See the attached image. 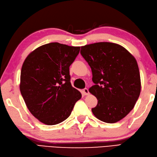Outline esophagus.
<instances>
[{
	"label": "esophagus",
	"mask_w": 157,
	"mask_h": 157,
	"mask_svg": "<svg viewBox=\"0 0 157 157\" xmlns=\"http://www.w3.org/2000/svg\"><path fill=\"white\" fill-rule=\"evenodd\" d=\"M82 94H83V95H85V96L89 95V94H90V92H89L88 89H87V88L83 89V90H82Z\"/></svg>",
	"instance_id": "obj_1"
}]
</instances>
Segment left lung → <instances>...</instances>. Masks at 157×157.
<instances>
[{
	"mask_svg": "<svg viewBox=\"0 0 157 157\" xmlns=\"http://www.w3.org/2000/svg\"><path fill=\"white\" fill-rule=\"evenodd\" d=\"M81 54L92 72L94 85L89 91L98 104L91 109L98 119L115 123L133 109L141 92L137 62L126 48L111 42L81 46Z\"/></svg>",
	"mask_w": 157,
	"mask_h": 157,
	"instance_id": "8db88e82",
	"label": "left lung"
}]
</instances>
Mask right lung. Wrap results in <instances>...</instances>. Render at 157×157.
Wrapping results in <instances>:
<instances>
[{"label": "right lung", "instance_id": "right-lung-1", "mask_svg": "<svg viewBox=\"0 0 157 157\" xmlns=\"http://www.w3.org/2000/svg\"><path fill=\"white\" fill-rule=\"evenodd\" d=\"M79 51V46L49 43L34 50L24 61L20 92L29 111L41 122H62L81 99V94L72 86L70 75V66Z\"/></svg>", "mask_w": 157, "mask_h": 157}]
</instances>
